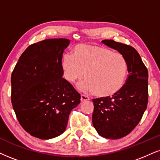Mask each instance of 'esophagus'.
<instances>
[{"instance_id": "1", "label": "esophagus", "mask_w": 160, "mask_h": 160, "mask_svg": "<svg viewBox=\"0 0 160 160\" xmlns=\"http://www.w3.org/2000/svg\"><path fill=\"white\" fill-rule=\"evenodd\" d=\"M80 100L81 101H87V100H89V98L86 95L84 94H81V98H80Z\"/></svg>"}]
</instances>
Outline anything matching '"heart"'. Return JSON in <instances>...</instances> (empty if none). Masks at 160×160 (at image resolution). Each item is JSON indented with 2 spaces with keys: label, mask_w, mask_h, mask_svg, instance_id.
<instances>
[{
  "label": "heart",
  "mask_w": 160,
  "mask_h": 160,
  "mask_svg": "<svg viewBox=\"0 0 160 160\" xmlns=\"http://www.w3.org/2000/svg\"><path fill=\"white\" fill-rule=\"evenodd\" d=\"M61 66L68 82L74 83L84 75L86 80L79 88L93 92L100 98H109L120 92L128 77L125 57L102 46H76L72 55L63 56Z\"/></svg>",
  "instance_id": "1"
}]
</instances>
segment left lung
Returning <instances> with one entry per match:
<instances>
[{"instance_id": "left-lung-1", "label": "left lung", "mask_w": 160, "mask_h": 160, "mask_svg": "<svg viewBox=\"0 0 160 160\" xmlns=\"http://www.w3.org/2000/svg\"><path fill=\"white\" fill-rule=\"evenodd\" d=\"M102 43L117 50L128 62V76L120 92L112 98L93 99V126L100 136L120 139L128 135L142 119L148 100V72L132 46L114 40Z\"/></svg>"}]
</instances>
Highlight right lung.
I'll return each mask as SVG.
<instances>
[{
  "mask_svg": "<svg viewBox=\"0 0 160 160\" xmlns=\"http://www.w3.org/2000/svg\"><path fill=\"white\" fill-rule=\"evenodd\" d=\"M65 38L47 39L30 45L20 57L11 76V100L20 124L42 139L62 134L80 94L62 78Z\"/></svg>",
  "mask_w": 160,
  "mask_h": 160,
  "instance_id": "1",
  "label": "right lung"
}]
</instances>
